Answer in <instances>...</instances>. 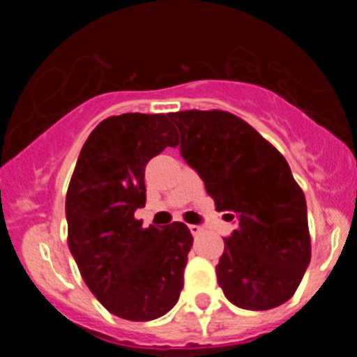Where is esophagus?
<instances>
[{
	"instance_id": "34e87169",
	"label": "esophagus",
	"mask_w": 357,
	"mask_h": 357,
	"mask_svg": "<svg viewBox=\"0 0 357 357\" xmlns=\"http://www.w3.org/2000/svg\"><path fill=\"white\" fill-rule=\"evenodd\" d=\"M188 228H190V231H192L193 236H199L200 233L204 231V228H202V226H199V225H190Z\"/></svg>"
}]
</instances>
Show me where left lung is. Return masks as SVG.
Here are the masks:
<instances>
[{
    "label": "left lung",
    "instance_id": "left-lung-1",
    "mask_svg": "<svg viewBox=\"0 0 357 357\" xmlns=\"http://www.w3.org/2000/svg\"><path fill=\"white\" fill-rule=\"evenodd\" d=\"M169 119L215 211L236 221L215 266L226 298L250 311L282 305L311 261L307 205L285 157L229 112L185 110Z\"/></svg>",
    "mask_w": 357,
    "mask_h": 357
}]
</instances>
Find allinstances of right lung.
Masks as SVG:
<instances>
[{"label": "right lung", "mask_w": 357, "mask_h": 357, "mask_svg": "<svg viewBox=\"0 0 357 357\" xmlns=\"http://www.w3.org/2000/svg\"><path fill=\"white\" fill-rule=\"evenodd\" d=\"M178 145L164 114H122L100 122L86 139L67 190L68 248L82 280L112 314L150 321L171 311L183 289L193 236L188 226H149L145 167Z\"/></svg>", "instance_id": "obj_1"}]
</instances>
